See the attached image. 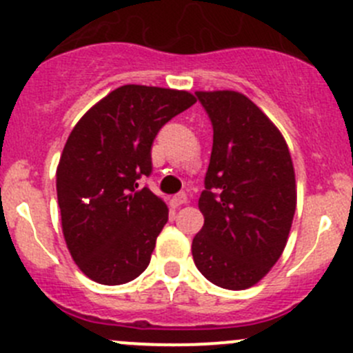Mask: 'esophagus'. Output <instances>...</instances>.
<instances>
[{
  "label": "esophagus",
  "instance_id": "obj_1",
  "mask_svg": "<svg viewBox=\"0 0 353 353\" xmlns=\"http://www.w3.org/2000/svg\"><path fill=\"white\" fill-rule=\"evenodd\" d=\"M170 203H172V206H183V205H186V203H188V196L184 193L176 194V196L170 199Z\"/></svg>",
  "mask_w": 353,
  "mask_h": 353
}]
</instances>
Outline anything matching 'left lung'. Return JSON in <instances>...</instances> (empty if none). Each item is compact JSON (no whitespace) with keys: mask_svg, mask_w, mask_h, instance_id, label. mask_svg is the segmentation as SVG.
<instances>
[{"mask_svg":"<svg viewBox=\"0 0 353 353\" xmlns=\"http://www.w3.org/2000/svg\"><path fill=\"white\" fill-rule=\"evenodd\" d=\"M213 124L205 216L193 259L216 287L245 290L268 275L285 249L295 205L294 163L273 121L236 90H198Z\"/></svg>","mask_w":353,"mask_h":353,"instance_id":"8db88e82","label":"left lung"}]
</instances>
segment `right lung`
<instances>
[{
    "label": "right lung",
    "mask_w": 353,
    "mask_h": 353,
    "mask_svg": "<svg viewBox=\"0 0 353 353\" xmlns=\"http://www.w3.org/2000/svg\"><path fill=\"white\" fill-rule=\"evenodd\" d=\"M194 102L188 90L123 85L71 130L56 191L68 251L94 282L128 283L150 263L169 208L148 188L138 190L137 181L152 172L160 128Z\"/></svg>",
    "instance_id": "1"
}]
</instances>
